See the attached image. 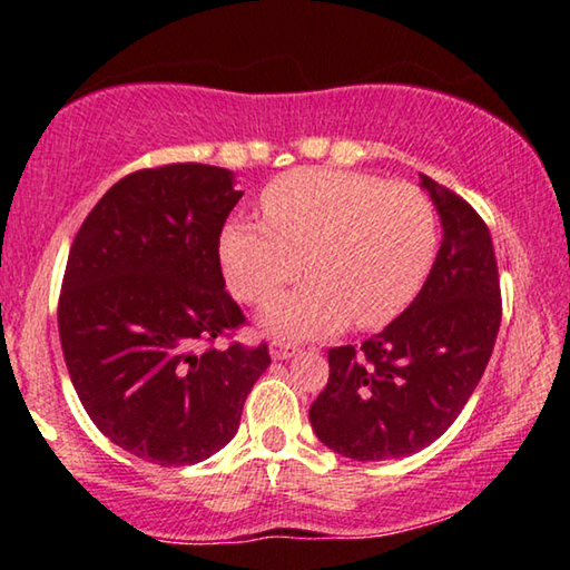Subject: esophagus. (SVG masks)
Returning <instances> with one entry per match:
<instances>
[{
  "label": "esophagus",
  "mask_w": 570,
  "mask_h": 570,
  "mask_svg": "<svg viewBox=\"0 0 570 570\" xmlns=\"http://www.w3.org/2000/svg\"><path fill=\"white\" fill-rule=\"evenodd\" d=\"M295 353H298V347L287 345V342H272L269 345V355L275 357V361H287V357H293Z\"/></svg>",
  "instance_id": "obj_1"
}]
</instances>
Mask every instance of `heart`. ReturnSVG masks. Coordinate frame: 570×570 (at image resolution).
I'll return each mask as SVG.
<instances>
[{
	"label": "heart",
	"instance_id": "b5f03b06",
	"mask_svg": "<svg viewBox=\"0 0 570 570\" xmlns=\"http://www.w3.org/2000/svg\"><path fill=\"white\" fill-rule=\"evenodd\" d=\"M264 223H228L220 264L230 291L264 306L291 285L264 324L285 337H316L347 324H386L412 301L435 254L431 199L410 184L340 168H303L262 191Z\"/></svg>",
	"mask_w": 570,
	"mask_h": 570
}]
</instances>
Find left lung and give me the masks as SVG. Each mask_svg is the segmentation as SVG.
Returning <instances> with one entry per match:
<instances>
[{
	"label": "left lung",
	"mask_w": 570,
	"mask_h": 570,
	"mask_svg": "<svg viewBox=\"0 0 570 570\" xmlns=\"http://www.w3.org/2000/svg\"><path fill=\"white\" fill-rule=\"evenodd\" d=\"M443 240L415 301L361 347L330 350L311 404L318 441L357 462L410 456L449 431L480 384L501 326V279L482 217L423 176Z\"/></svg>",
	"instance_id": "left-lung-1"
}]
</instances>
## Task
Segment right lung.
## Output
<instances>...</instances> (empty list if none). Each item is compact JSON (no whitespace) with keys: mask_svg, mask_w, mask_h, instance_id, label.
Listing matches in <instances>:
<instances>
[{"mask_svg":"<svg viewBox=\"0 0 570 570\" xmlns=\"http://www.w3.org/2000/svg\"><path fill=\"white\" fill-rule=\"evenodd\" d=\"M240 194L230 170L170 163L124 176L77 230L59 293V340L85 412L145 462L186 466L238 431L269 347L225 291L220 233Z\"/></svg>","mask_w":570,"mask_h":570,"instance_id":"right-lung-1","label":"right lung"}]
</instances>
